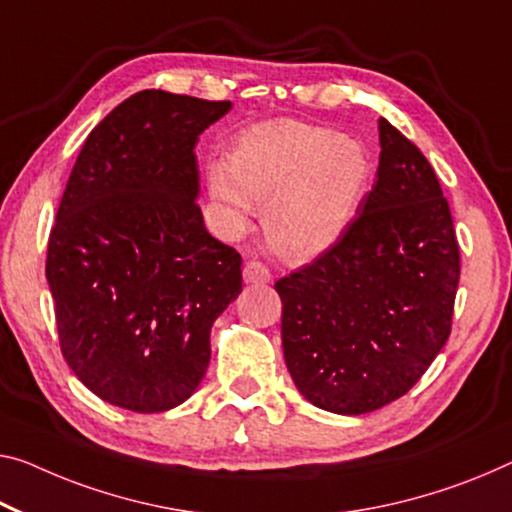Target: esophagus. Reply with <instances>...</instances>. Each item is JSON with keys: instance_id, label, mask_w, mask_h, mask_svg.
<instances>
[{"instance_id": "obj_1", "label": "esophagus", "mask_w": 512, "mask_h": 512, "mask_svg": "<svg viewBox=\"0 0 512 512\" xmlns=\"http://www.w3.org/2000/svg\"><path fill=\"white\" fill-rule=\"evenodd\" d=\"M242 277H245L247 283H254V286H263V283H270L272 274H270V270H267L263 263L249 261L245 265V270H242Z\"/></svg>"}]
</instances>
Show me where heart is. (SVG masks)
<instances>
[{
	"mask_svg": "<svg viewBox=\"0 0 512 512\" xmlns=\"http://www.w3.org/2000/svg\"><path fill=\"white\" fill-rule=\"evenodd\" d=\"M371 180V157L357 139L300 121H267L235 137L226 169L210 174L212 199L245 226L265 210L267 238L304 261L348 229Z\"/></svg>",
	"mask_w": 512,
	"mask_h": 512,
	"instance_id": "1",
	"label": "heart"
}]
</instances>
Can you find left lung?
Masks as SVG:
<instances>
[{"mask_svg":"<svg viewBox=\"0 0 512 512\" xmlns=\"http://www.w3.org/2000/svg\"><path fill=\"white\" fill-rule=\"evenodd\" d=\"M380 167L348 229L274 283L283 357L302 396L366 414L405 396L451 334L460 247L419 148L380 119Z\"/></svg>","mask_w":512,"mask_h":512,"instance_id":"1","label":"left lung"}]
</instances>
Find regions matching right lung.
Segmentation results:
<instances>
[{
  "mask_svg": "<svg viewBox=\"0 0 512 512\" xmlns=\"http://www.w3.org/2000/svg\"><path fill=\"white\" fill-rule=\"evenodd\" d=\"M231 109L139 91L86 137L47 240L61 352L123 410L185 403L210 364V329L242 290V258L203 224L194 146Z\"/></svg>",
  "mask_w": 512,
  "mask_h": 512,
  "instance_id": "1",
  "label": "right lung"
}]
</instances>
